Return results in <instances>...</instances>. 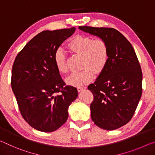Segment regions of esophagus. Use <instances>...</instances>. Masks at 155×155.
<instances>
[{"label":"esophagus","instance_id":"1","mask_svg":"<svg viewBox=\"0 0 155 155\" xmlns=\"http://www.w3.org/2000/svg\"><path fill=\"white\" fill-rule=\"evenodd\" d=\"M86 88H87V87H79L77 88V89H78V92H80V91L84 90V89H86Z\"/></svg>","mask_w":155,"mask_h":155}]
</instances>
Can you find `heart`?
Wrapping results in <instances>:
<instances>
[{
  "mask_svg": "<svg viewBox=\"0 0 155 155\" xmlns=\"http://www.w3.org/2000/svg\"><path fill=\"white\" fill-rule=\"evenodd\" d=\"M67 47L75 54L82 55V71L73 73L67 78V82L74 87H82L93 80L95 74L105 69L109 58V50L106 42L101 38L93 39L91 37L77 35L70 40ZM54 62L57 70L66 73L68 68L66 57L62 49H58L54 54Z\"/></svg>",
  "mask_w": 155,
  "mask_h": 155,
  "instance_id": "b5f03b06",
  "label": "heart"
}]
</instances>
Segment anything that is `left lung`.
Masks as SVG:
<instances>
[{
    "mask_svg": "<svg viewBox=\"0 0 155 155\" xmlns=\"http://www.w3.org/2000/svg\"><path fill=\"white\" fill-rule=\"evenodd\" d=\"M82 31L106 42L109 58L105 69L88 87L92 92L91 119L96 126L115 130L133 117L142 94V71L130 42L113 28L80 26Z\"/></svg>",
    "mask_w": 155,
    "mask_h": 155,
    "instance_id": "left-lung-1",
    "label": "left lung"
}]
</instances>
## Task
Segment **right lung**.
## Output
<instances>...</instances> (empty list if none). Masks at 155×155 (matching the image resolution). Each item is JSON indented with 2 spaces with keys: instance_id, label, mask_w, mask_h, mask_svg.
Wrapping results in <instances>:
<instances>
[{
  "instance_id": "add662e5",
  "label": "right lung",
  "mask_w": 155,
  "mask_h": 155,
  "mask_svg": "<svg viewBox=\"0 0 155 155\" xmlns=\"http://www.w3.org/2000/svg\"><path fill=\"white\" fill-rule=\"evenodd\" d=\"M75 28L43 31L15 58L11 84L22 117L36 130L53 132L67 121L78 90L67 86L55 67L54 54Z\"/></svg>"
}]
</instances>
